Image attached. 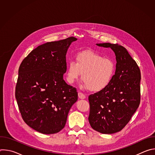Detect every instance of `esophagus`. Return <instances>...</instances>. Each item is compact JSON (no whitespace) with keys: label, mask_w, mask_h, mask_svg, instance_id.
I'll use <instances>...</instances> for the list:
<instances>
[{"label":"esophagus","mask_w":155,"mask_h":155,"mask_svg":"<svg viewBox=\"0 0 155 155\" xmlns=\"http://www.w3.org/2000/svg\"><path fill=\"white\" fill-rule=\"evenodd\" d=\"M78 97L80 99H84L86 98V96L84 94L81 93H78Z\"/></svg>","instance_id":"esophagus-1"}]
</instances>
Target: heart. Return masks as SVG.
Instances as JSON below:
<instances>
[{"mask_svg": "<svg viewBox=\"0 0 155 155\" xmlns=\"http://www.w3.org/2000/svg\"><path fill=\"white\" fill-rule=\"evenodd\" d=\"M115 65L114 61L93 51L78 53L75 61H70L67 69V80L73 84L82 74L84 86L93 92H100L111 83L114 77Z\"/></svg>", "mask_w": 155, "mask_h": 155, "instance_id": "heart-1", "label": "heart"}]
</instances>
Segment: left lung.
<instances>
[{"instance_id": "8db88e82", "label": "left lung", "mask_w": 155, "mask_h": 155, "mask_svg": "<svg viewBox=\"0 0 155 155\" xmlns=\"http://www.w3.org/2000/svg\"><path fill=\"white\" fill-rule=\"evenodd\" d=\"M110 48L116 56L113 80L105 90L89 96L91 127L102 134L120 131L136 112L140 101V71L127 50L118 44L97 43Z\"/></svg>"}]
</instances>
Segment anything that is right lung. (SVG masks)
Listing matches in <instances>:
<instances>
[{
    "mask_svg": "<svg viewBox=\"0 0 155 155\" xmlns=\"http://www.w3.org/2000/svg\"><path fill=\"white\" fill-rule=\"evenodd\" d=\"M77 40L71 37L42 44L19 66L15 90L19 110L25 122L41 134L62 130L78 99L75 88L63 79L67 70L66 54Z\"/></svg>",
    "mask_w": 155,
    "mask_h": 155,
    "instance_id": "1",
    "label": "right lung"
}]
</instances>
